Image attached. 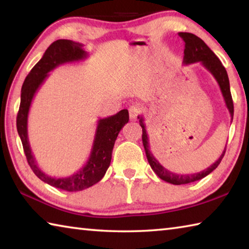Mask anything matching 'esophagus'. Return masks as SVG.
<instances>
[{"label":"esophagus","instance_id":"1","mask_svg":"<svg viewBox=\"0 0 249 249\" xmlns=\"http://www.w3.org/2000/svg\"><path fill=\"white\" fill-rule=\"evenodd\" d=\"M128 112H129L130 120H134V121H135V120H137V116H138V114H140L141 108H140V107H136V105H133V107H129Z\"/></svg>","mask_w":249,"mask_h":249}]
</instances>
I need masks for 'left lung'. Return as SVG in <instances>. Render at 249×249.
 Listing matches in <instances>:
<instances>
[{
    "label": "left lung",
    "instance_id": "8db88e82",
    "mask_svg": "<svg viewBox=\"0 0 249 249\" xmlns=\"http://www.w3.org/2000/svg\"><path fill=\"white\" fill-rule=\"evenodd\" d=\"M179 36L184 41V56H183V65H191L195 62H201L202 66L209 71V72L213 75L214 79L216 80V82L220 87V90L222 92L223 98H224L226 107L229 109L231 121H233L234 115V105H233V99H231V89H230V80L229 75H227L226 70L224 66L222 65L220 59L216 57V54L211 50L208 45H206L203 40L199 37L196 36L195 34L191 33H179ZM140 119V125L142 128V145L146 151V157L148 160L151 169L155 171V174L157 175L160 179L169 182L171 184L180 185V184H187L195 182V181L201 180L202 178L211 174L214 169H216L217 166L220 165L222 158L224 157L226 146L224 150H223L222 155L220 156L215 162L213 165H211L209 168H206L203 171L196 172V174L191 175H178L175 172L169 171L166 169L165 167L160 165V162L157 159L154 157V155L151 154L150 147H149V140L147 136L146 132V126L144 123V117L138 116Z\"/></svg>",
    "mask_w": 249,
    "mask_h": 249
}]
</instances>
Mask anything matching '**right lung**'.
Listing matches in <instances>:
<instances>
[{"label":"right lung","mask_w":249,"mask_h":249,"mask_svg":"<svg viewBox=\"0 0 249 249\" xmlns=\"http://www.w3.org/2000/svg\"><path fill=\"white\" fill-rule=\"evenodd\" d=\"M87 57L88 53L83 49L82 44L69 39L53 41L45 52L43 58L34 66V68L25 79L22 91H20V105L18 119H16V126H18V132L22 141L24 153L34 174L44 182L69 192L84 190L98 183L103 178L111 163L112 151L117 135L129 120L128 111L122 109L115 115L98 121L93 145H92L89 159L86 165L73 175L64 177V178H54L45 174L37 165L28 141V113L34 96L49 75L48 73L50 71L60 65L84 60Z\"/></svg>","instance_id":"1"}]
</instances>
